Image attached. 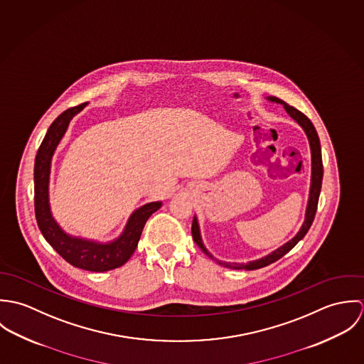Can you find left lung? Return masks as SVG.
<instances>
[{
  "label": "left lung",
  "instance_id": "1",
  "mask_svg": "<svg viewBox=\"0 0 364 364\" xmlns=\"http://www.w3.org/2000/svg\"><path fill=\"white\" fill-rule=\"evenodd\" d=\"M272 102L276 104L283 105L286 112L303 127V130L306 132L309 141H310V149H311V186H310V196H309V205H307V210H306V220L300 228V231L296 234V237H293L289 242H286L284 245H282L280 248H277L276 251H273L272 254L260 258V259L251 260L247 263H230V262H218L220 264L225 266V267H231V269H242V270H255V269H260L264 267L277 259H280L282 257H284L290 250H293L297 242L300 240L304 238V235L309 232L310 227H311L315 213H316V208H318V199H319V193H321V185H322V176H323V166H322V156H321V144H319V139L316 134V130L311 123V120L301 113L300 110H297L296 107L290 106V105L283 102L282 100L276 98V97H269L267 98ZM192 237L193 241L199 245V248L208 255V258L214 259L213 255L206 250V247L203 245L202 237H200V230H199V223L196 215L193 217V223H192Z\"/></svg>",
  "mask_w": 364,
  "mask_h": 364
}]
</instances>
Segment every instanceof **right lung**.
<instances>
[{
    "mask_svg": "<svg viewBox=\"0 0 364 364\" xmlns=\"http://www.w3.org/2000/svg\"><path fill=\"white\" fill-rule=\"evenodd\" d=\"M87 104L64 110L52 124L35 158V214L39 230L53 250L70 264L90 270L107 272L124 264L137 248L143 228L149 217L161 208V202L147 203L130 215L122 235L110 242H97L65 234L53 218L49 203V179L52 156L63 139L71 119Z\"/></svg>",
    "mask_w": 364,
    "mask_h": 364,
    "instance_id": "right-lung-1",
    "label": "right lung"
}]
</instances>
